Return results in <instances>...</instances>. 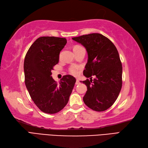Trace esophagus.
<instances>
[{
    "mask_svg": "<svg viewBox=\"0 0 148 148\" xmlns=\"http://www.w3.org/2000/svg\"><path fill=\"white\" fill-rule=\"evenodd\" d=\"M80 84V82L79 81L78 79H76V84Z\"/></svg>",
    "mask_w": 148,
    "mask_h": 148,
    "instance_id": "34e87169",
    "label": "esophagus"
}]
</instances>
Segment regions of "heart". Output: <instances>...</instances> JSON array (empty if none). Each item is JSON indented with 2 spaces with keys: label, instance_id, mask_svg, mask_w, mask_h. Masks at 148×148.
<instances>
[{
  "label": "heart",
  "instance_id": "heart-1",
  "mask_svg": "<svg viewBox=\"0 0 148 148\" xmlns=\"http://www.w3.org/2000/svg\"><path fill=\"white\" fill-rule=\"evenodd\" d=\"M80 46H78V45H76L74 47L73 49H77V48H80ZM77 70H78V67H77V66H72V67H70V69H69V71H70V72L71 74H74V75H76L77 74Z\"/></svg>",
  "mask_w": 148,
  "mask_h": 148
}]
</instances>
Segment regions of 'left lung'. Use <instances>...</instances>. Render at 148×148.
I'll list each match as a JSON object with an SVG mask.
<instances>
[{
  "instance_id": "1",
  "label": "left lung",
  "mask_w": 148,
  "mask_h": 148,
  "mask_svg": "<svg viewBox=\"0 0 148 148\" xmlns=\"http://www.w3.org/2000/svg\"><path fill=\"white\" fill-rule=\"evenodd\" d=\"M72 39L82 45L88 53L83 75L90 80L81 81L87 86L83 101L93 111H104L114 103L122 86V65L118 50L100 34ZM92 76H95L93 81Z\"/></svg>"
}]
</instances>
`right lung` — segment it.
Masks as SVG:
<instances>
[{"instance_id": "add662e5", "label": "right lung", "mask_w": 148, "mask_h": 148, "mask_svg": "<svg viewBox=\"0 0 148 148\" xmlns=\"http://www.w3.org/2000/svg\"><path fill=\"white\" fill-rule=\"evenodd\" d=\"M66 43L65 38L40 37L31 45L25 58L27 89L37 108L47 114H55L64 109L76 81L74 77L65 75L57 83L51 76Z\"/></svg>"}]
</instances>
